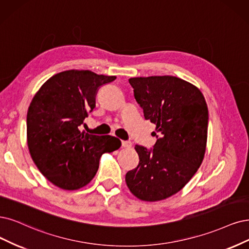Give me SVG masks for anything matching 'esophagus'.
<instances>
[{"instance_id":"esophagus-1","label":"esophagus","mask_w":249,"mask_h":249,"mask_svg":"<svg viewBox=\"0 0 249 249\" xmlns=\"http://www.w3.org/2000/svg\"><path fill=\"white\" fill-rule=\"evenodd\" d=\"M122 146H123V148H126V149L130 148V146H131V142H125V141H122Z\"/></svg>"}]
</instances>
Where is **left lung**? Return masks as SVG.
<instances>
[{
  "label": "left lung",
  "instance_id": "obj_1",
  "mask_svg": "<svg viewBox=\"0 0 249 249\" xmlns=\"http://www.w3.org/2000/svg\"><path fill=\"white\" fill-rule=\"evenodd\" d=\"M134 98L145 120L156 125L153 149L135 145L140 163L126 173L132 194L142 201H160L177 194L203 161L208 108L202 92L173 76L130 78Z\"/></svg>",
  "mask_w": 249,
  "mask_h": 249
}]
</instances>
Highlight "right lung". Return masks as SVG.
Returning <instances> with one entry per match:
<instances>
[{
  "mask_svg": "<svg viewBox=\"0 0 249 249\" xmlns=\"http://www.w3.org/2000/svg\"><path fill=\"white\" fill-rule=\"evenodd\" d=\"M115 79L91 71H64L35 94L26 116L27 146L36 166L56 187H85L95 177L101 155L121 146L114 136L79 130L95 107L99 87Z\"/></svg>",
  "mask_w": 249,
  "mask_h": 249,
  "instance_id": "add662e5",
  "label": "right lung"
}]
</instances>
